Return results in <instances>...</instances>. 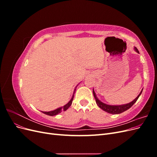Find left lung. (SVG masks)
<instances>
[{
  "mask_svg": "<svg viewBox=\"0 0 157 157\" xmlns=\"http://www.w3.org/2000/svg\"><path fill=\"white\" fill-rule=\"evenodd\" d=\"M134 49L137 52V53L140 54V52H139L138 50H137V48H136V47H134ZM142 91H143V89L141 90V91L140 92V93L139 94L138 96H137L132 101L128 103H126V104H123V105H108V104L104 103L103 102L101 101L98 98L96 93H95V92H94V89H93V94H94V96L95 99H96V101L97 105H98V107L99 108H101L102 110H103L104 111H105V112H107L108 113L113 114V115H116V114L122 113L123 112L126 111V110H128V109H129L136 102V101L137 100V99H138L139 97L141 96V94L142 93Z\"/></svg>",
  "mask_w": 157,
  "mask_h": 157,
  "instance_id": "8db88e82",
  "label": "left lung"
}]
</instances>
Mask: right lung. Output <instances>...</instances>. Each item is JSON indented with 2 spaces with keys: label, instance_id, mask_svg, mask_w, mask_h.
<instances>
[{
  "label": "right lung",
  "instance_id": "right-lung-1",
  "mask_svg": "<svg viewBox=\"0 0 157 157\" xmlns=\"http://www.w3.org/2000/svg\"><path fill=\"white\" fill-rule=\"evenodd\" d=\"M77 86H78V85H77ZM77 86L75 87V88L74 90V92H73V96H72V98H71V99H70V101L67 104H65V105H63V107H59L58 109H55V110H54V111H48V112H46V111H42V112L43 113H44V114H46V115H47L55 116V115H58V114L60 113L61 111H65L71 105V104H72V102H73V98H74V94H75V90H76V88L77 87Z\"/></svg>",
  "mask_w": 157,
  "mask_h": 157
}]
</instances>
